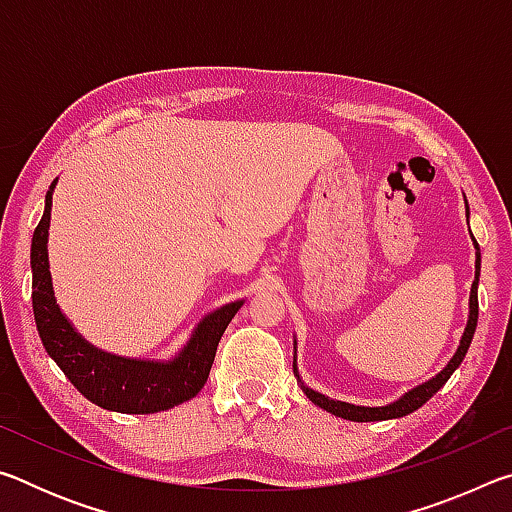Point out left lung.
<instances>
[{
  "mask_svg": "<svg viewBox=\"0 0 512 512\" xmlns=\"http://www.w3.org/2000/svg\"><path fill=\"white\" fill-rule=\"evenodd\" d=\"M467 207V203H465ZM467 219H470V207H467ZM470 223V221H467ZM474 241V248H476V264H474V282H472V291H470V316H467V325H465V332L461 336V343H458V350L454 352V357L449 359L447 366L438 372L436 377H431L429 381H424V384L411 388L409 393H404L400 400H395L386 406H357V404H348V402H339V400H329L323 393H316L314 388H309L302 384V379L298 375V363L296 357H293V375L298 377L300 381V388L305 391V395L309 397L311 402L320 409H325L327 413L336 415V418H343V420H352V422H375V420H393V418H404V415H409L413 411H418L420 406L431 400L433 395H436L440 388L447 384V379L452 377V372L461 366V361L465 359L467 350H470V343H472V336H474V329H476V320H479V275H481V250L479 244Z\"/></svg>",
  "mask_w": 512,
  "mask_h": 512,
  "instance_id": "obj_1",
  "label": "left lung"
}]
</instances>
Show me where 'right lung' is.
Masks as SVG:
<instances>
[{
    "instance_id": "add662e5",
    "label": "right lung",
    "mask_w": 512,
    "mask_h": 512,
    "mask_svg": "<svg viewBox=\"0 0 512 512\" xmlns=\"http://www.w3.org/2000/svg\"><path fill=\"white\" fill-rule=\"evenodd\" d=\"M58 178L45 196V212L31 239V273H33V316L40 341L65 377L101 409L117 413H158L173 409L198 395L210 377L216 345L225 327L235 318L244 300L228 302L207 314L189 336L185 348L169 361L131 359L94 348L76 332L67 316L60 311L54 284L49 273V221L51 196Z\"/></svg>"
}]
</instances>
